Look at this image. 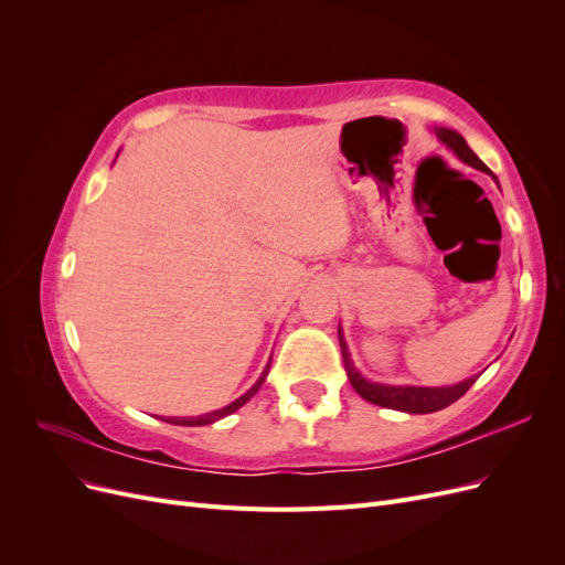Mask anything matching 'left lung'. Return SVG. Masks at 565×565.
<instances>
[{"label":"left lung","mask_w":565,"mask_h":565,"mask_svg":"<svg viewBox=\"0 0 565 565\" xmlns=\"http://www.w3.org/2000/svg\"><path fill=\"white\" fill-rule=\"evenodd\" d=\"M438 139L446 143L450 150H455V156L471 164L473 169H481V172H488V167L483 160L476 156V152L467 146V141L452 129H436ZM339 347H341V358H344V367L351 380V386L361 393V396L374 405L391 407V409H401V413L409 415H426V413H436V409H443L459 401L465 393L473 386L476 377H469L465 382H459L455 386H436V388H424V386H384V384H372L367 382L361 372L353 367V361L347 349V341L341 337L339 330Z\"/></svg>","instance_id":"left-lung-1"}]
</instances>
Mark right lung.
<instances>
[{"label": "right lung", "mask_w": 565, "mask_h": 565, "mask_svg": "<svg viewBox=\"0 0 565 565\" xmlns=\"http://www.w3.org/2000/svg\"><path fill=\"white\" fill-rule=\"evenodd\" d=\"M268 367H270V363L266 365V370L262 372V377L256 380V384L245 393V396H241L237 401H233L231 405H226V407H221V409H214V413H210V415H200V417H169V419H164V422H172V424H181V426H202V424H212V422H216V419H221V417H226V415H233L235 409H241L256 391L262 388V384H264V380H266V374H268Z\"/></svg>", "instance_id": "add662e5"}]
</instances>
